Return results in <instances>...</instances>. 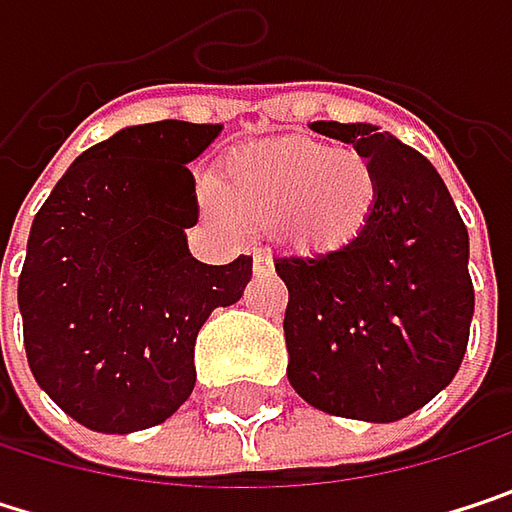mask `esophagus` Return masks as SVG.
I'll use <instances>...</instances> for the list:
<instances>
[{"label":"esophagus","instance_id":"esophagus-1","mask_svg":"<svg viewBox=\"0 0 512 512\" xmlns=\"http://www.w3.org/2000/svg\"><path fill=\"white\" fill-rule=\"evenodd\" d=\"M269 269H272L269 252H255V272H269Z\"/></svg>","mask_w":512,"mask_h":512}]
</instances>
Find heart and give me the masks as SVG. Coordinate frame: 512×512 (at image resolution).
<instances>
[{
    "label": "heart",
    "instance_id": "b5f03b06",
    "mask_svg": "<svg viewBox=\"0 0 512 512\" xmlns=\"http://www.w3.org/2000/svg\"><path fill=\"white\" fill-rule=\"evenodd\" d=\"M201 204L225 225L269 228L299 249L353 240L376 204V174L364 156L314 139L252 142L225 156L201 189Z\"/></svg>",
    "mask_w": 512,
    "mask_h": 512
}]
</instances>
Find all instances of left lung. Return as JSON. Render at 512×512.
I'll use <instances>...</instances> for the list:
<instances>
[{
	"label": "left lung",
	"instance_id": "obj_1",
	"mask_svg": "<svg viewBox=\"0 0 512 512\" xmlns=\"http://www.w3.org/2000/svg\"><path fill=\"white\" fill-rule=\"evenodd\" d=\"M376 174V204L332 252L275 257L287 284V379L320 412L388 424L427 406L460 370L474 287L468 231L427 156L373 124L317 121Z\"/></svg>",
	"mask_w": 512,
	"mask_h": 512
}]
</instances>
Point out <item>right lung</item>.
I'll return each mask as SVG.
<instances>
[{
    "mask_svg": "<svg viewBox=\"0 0 512 512\" xmlns=\"http://www.w3.org/2000/svg\"><path fill=\"white\" fill-rule=\"evenodd\" d=\"M219 130L127 127L76 156L32 222L17 284L26 358L88 430L136 433L171 418L195 388L198 329L252 278L249 255L210 266L186 246L198 222L186 165Z\"/></svg>",
    "mask_w": 512,
    "mask_h": 512,
    "instance_id": "1",
    "label": "right lung"
}]
</instances>
